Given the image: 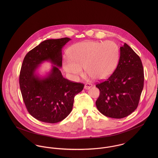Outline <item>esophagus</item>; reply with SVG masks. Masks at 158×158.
<instances>
[{"label": "esophagus", "mask_w": 158, "mask_h": 158, "mask_svg": "<svg viewBox=\"0 0 158 158\" xmlns=\"http://www.w3.org/2000/svg\"><path fill=\"white\" fill-rule=\"evenodd\" d=\"M92 86V85L91 83H86L85 85V89H89Z\"/></svg>", "instance_id": "obj_1"}]
</instances>
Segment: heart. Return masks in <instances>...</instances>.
<instances>
[{
  "instance_id": "heart-1",
  "label": "heart",
  "mask_w": 158,
  "mask_h": 158,
  "mask_svg": "<svg viewBox=\"0 0 158 158\" xmlns=\"http://www.w3.org/2000/svg\"><path fill=\"white\" fill-rule=\"evenodd\" d=\"M63 56L66 72L77 77L83 73L82 68L92 78L101 80L109 77L119 60L118 45L111 41H86L78 43Z\"/></svg>"
}]
</instances>
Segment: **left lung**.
<instances>
[{"label": "left lung", "instance_id": "8db88e82", "mask_svg": "<svg viewBox=\"0 0 158 158\" xmlns=\"http://www.w3.org/2000/svg\"><path fill=\"white\" fill-rule=\"evenodd\" d=\"M120 51L118 63L113 74L95 86L100 90L95 102L98 110L114 118L125 117L135 111L144 82L140 57L126 43Z\"/></svg>", "mask_w": 158, "mask_h": 158}]
</instances>
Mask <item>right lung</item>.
Wrapping results in <instances>:
<instances>
[{"label":"right lung","mask_w":158,"mask_h":158,"mask_svg":"<svg viewBox=\"0 0 158 158\" xmlns=\"http://www.w3.org/2000/svg\"><path fill=\"white\" fill-rule=\"evenodd\" d=\"M70 40L63 38L44 41L23 60L19 75L23 100L28 112L40 121L55 123L64 119L72 110L75 95L83 89L84 84L63 78L58 68L62 66L61 49ZM45 60L56 66L47 77L41 78L35 72Z\"/></svg>","instance_id":"obj_1"}]
</instances>
